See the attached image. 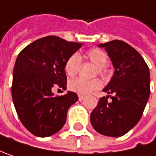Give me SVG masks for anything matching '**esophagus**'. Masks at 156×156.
<instances>
[{
    "label": "esophagus",
    "instance_id": "esophagus-1",
    "mask_svg": "<svg viewBox=\"0 0 156 156\" xmlns=\"http://www.w3.org/2000/svg\"><path fill=\"white\" fill-rule=\"evenodd\" d=\"M78 98H79V101H83V100L84 99V95L79 94V95H78Z\"/></svg>",
    "mask_w": 156,
    "mask_h": 156
}]
</instances>
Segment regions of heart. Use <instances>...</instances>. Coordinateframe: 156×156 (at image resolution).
I'll return each instance as SVG.
<instances>
[{"label": "heart", "instance_id": "obj_1", "mask_svg": "<svg viewBox=\"0 0 156 156\" xmlns=\"http://www.w3.org/2000/svg\"><path fill=\"white\" fill-rule=\"evenodd\" d=\"M84 59L94 64L97 68V73L105 75L107 73L106 69V63H107V55L106 53L98 48H94L89 50L85 55ZM81 65V58L78 54L73 53L66 60L64 63V71L69 76L75 75L80 68ZM69 89L72 90L74 93H77L79 94H87L93 91H95L99 89L102 86V82L97 79H92V80H85L83 78H75L69 82L68 83Z\"/></svg>", "mask_w": 156, "mask_h": 156}]
</instances>
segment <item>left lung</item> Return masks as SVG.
Listing matches in <instances>:
<instances>
[{
	"mask_svg": "<svg viewBox=\"0 0 156 156\" xmlns=\"http://www.w3.org/2000/svg\"><path fill=\"white\" fill-rule=\"evenodd\" d=\"M115 67L114 76L103 90L109 95L100 98L90 120L101 134L119 137L141 119L150 95V72L141 54L128 43L115 40L101 43ZM110 97L112 100H108Z\"/></svg>",
	"mask_w": 156,
	"mask_h": 156,
	"instance_id": "obj_1",
	"label": "left lung"
}]
</instances>
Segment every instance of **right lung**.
I'll return each instance as SVG.
<instances>
[{
  "label": "right lung",
  "mask_w": 156,
  "mask_h": 156,
  "mask_svg": "<svg viewBox=\"0 0 156 156\" xmlns=\"http://www.w3.org/2000/svg\"><path fill=\"white\" fill-rule=\"evenodd\" d=\"M82 43L57 36L34 41L18 55L12 75V96L15 110L24 127L38 137L60 131L66 122L67 111L78 100L73 92L54 96L55 85L66 88V60Z\"/></svg>",
  "instance_id": "right-lung-1"
}]
</instances>
